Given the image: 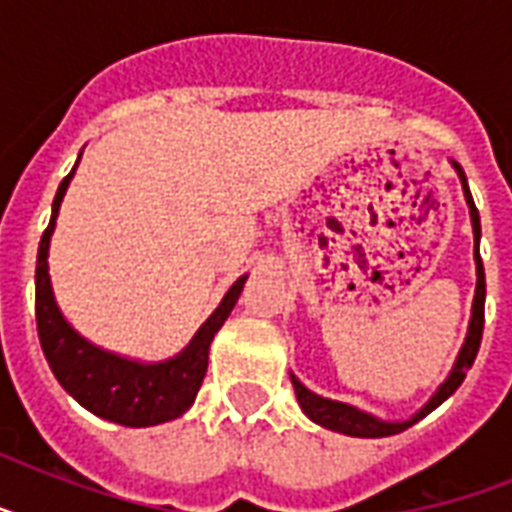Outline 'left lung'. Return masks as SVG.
Wrapping results in <instances>:
<instances>
[{
	"mask_svg": "<svg viewBox=\"0 0 512 512\" xmlns=\"http://www.w3.org/2000/svg\"><path fill=\"white\" fill-rule=\"evenodd\" d=\"M452 167L460 175L462 191H465V201H468L470 207V223H473V239H476V249H473V257H476V297H473V316H470V327H468V337H465V345L460 348V356L454 361L452 372L441 382V388L430 396V401L422 406L420 412L412 414L409 420L401 422H388L380 420V417H374L369 412H361L356 406L342 404V401H332V398L316 396L313 390H308L303 382L297 380L295 374H292V385H295L297 401H300V409H303L308 417H311L316 425L321 428L335 430V433H342V436H353V438H382V436H396L401 430L412 428L414 422H420L425 414H430L436 406H441L446 398L452 396L454 390L460 388L462 380H465V374L473 366L478 356V348H481V335H484V300H486V279H484V263H481V252H478V241H481V217H478V209L473 204V196H470L468 188V177L462 172V167L457 162H452Z\"/></svg>",
	"mask_w": 512,
	"mask_h": 512,
	"instance_id": "left-lung-1",
	"label": "left lung"
}]
</instances>
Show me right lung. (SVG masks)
I'll use <instances>...</instances> for the list:
<instances>
[{"label":"right lung","instance_id":"1","mask_svg":"<svg viewBox=\"0 0 512 512\" xmlns=\"http://www.w3.org/2000/svg\"><path fill=\"white\" fill-rule=\"evenodd\" d=\"M74 172L76 167L63 177V183L55 193L50 225L42 233L39 255H36V329H39L44 358H47L55 380L87 412L98 414L108 422L127 425V428L162 425V422L175 420L191 409L193 398L199 393L204 374H207L209 345L215 340L217 329L231 316L247 276H241L228 289L223 303L217 305L215 313L201 324L193 340L175 358H167L159 364H143V361L116 356V353L92 345L63 319L55 295H52L50 271H47L55 217H58L60 201L66 196Z\"/></svg>","mask_w":512,"mask_h":512}]
</instances>
